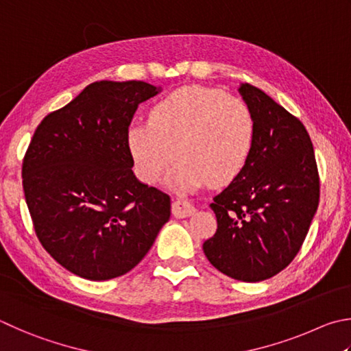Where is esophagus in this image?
Wrapping results in <instances>:
<instances>
[{
  "instance_id": "obj_1",
  "label": "esophagus",
  "mask_w": 351,
  "mask_h": 351,
  "mask_svg": "<svg viewBox=\"0 0 351 351\" xmlns=\"http://www.w3.org/2000/svg\"><path fill=\"white\" fill-rule=\"evenodd\" d=\"M196 212L192 204L182 199H176L171 202V215L175 218H187V216H192Z\"/></svg>"
}]
</instances>
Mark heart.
<instances>
[{
  "instance_id": "1",
  "label": "heart",
  "mask_w": 351,
  "mask_h": 351,
  "mask_svg": "<svg viewBox=\"0 0 351 351\" xmlns=\"http://www.w3.org/2000/svg\"><path fill=\"white\" fill-rule=\"evenodd\" d=\"M254 141V119L244 101L216 88L190 86L159 99L149 123L129 129V150L136 175L154 184L167 169L176 186L192 189L208 181H232L244 167Z\"/></svg>"
}]
</instances>
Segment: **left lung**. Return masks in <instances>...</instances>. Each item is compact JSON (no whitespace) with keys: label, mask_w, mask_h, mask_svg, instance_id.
Instances as JSON below:
<instances>
[{"label":"left lung","mask_w":351,"mask_h":351,"mask_svg":"<svg viewBox=\"0 0 351 351\" xmlns=\"http://www.w3.org/2000/svg\"><path fill=\"white\" fill-rule=\"evenodd\" d=\"M239 92L254 119L252 154L210 204L218 230L202 248L221 273L258 282L282 271L301 250L321 184L301 121L248 82Z\"/></svg>","instance_id":"obj_1"}]
</instances>
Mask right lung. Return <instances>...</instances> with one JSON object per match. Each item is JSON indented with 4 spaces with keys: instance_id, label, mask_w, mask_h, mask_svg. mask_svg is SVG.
I'll list each match as a JSON object with an SVG mask.
<instances>
[{
    "instance_id": "add662e5",
    "label": "right lung",
    "mask_w": 351,
    "mask_h": 351,
    "mask_svg": "<svg viewBox=\"0 0 351 351\" xmlns=\"http://www.w3.org/2000/svg\"><path fill=\"white\" fill-rule=\"evenodd\" d=\"M159 90L97 81L36 127L23 189L38 239L73 275L107 281L139 264L170 218V196L133 175L129 125Z\"/></svg>"
}]
</instances>
